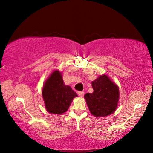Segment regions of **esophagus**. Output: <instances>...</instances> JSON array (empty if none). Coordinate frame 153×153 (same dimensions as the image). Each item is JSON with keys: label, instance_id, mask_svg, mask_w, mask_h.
I'll list each match as a JSON object with an SVG mask.
<instances>
[{"label": "esophagus", "instance_id": "esophagus-1", "mask_svg": "<svg viewBox=\"0 0 153 153\" xmlns=\"http://www.w3.org/2000/svg\"><path fill=\"white\" fill-rule=\"evenodd\" d=\"M78 94H79V95L80 96V97H83V94H84V92H83V91H81V92H78Z\"/></svg>", "mask_w": 153, "mask_h": 153}]
</instances>
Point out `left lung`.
Segmentation results:
<instances>
[{"label":"left lung","mask_w":153,"mask_h":153,"mask_svg":"<svg viewBox=\"0 0 153 153\" xmlns=\"http://www.w3.org/2000/svg\"><path fill=\"white\" fill-rule=\"evenodd\" d=\"M92 87L93 93L84 95L91 114L96 118H102L114 114L120 98L118 85L107 75L102 74L92 81Z\"/></svg>","instance_id":"8db88e82"}]
</instances>
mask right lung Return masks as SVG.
I'll use <instances>...</instances> for the list:
<instances>
[{
    "mask_svg": "<svg viewBox=\"0 0 153 153\" xmlns=\"http://www.w3.org/2000/svg\"><path fill=\"white\" fill-rule=\"evenodd\" d=\"M46 110L50 114L61 115L70 107L77 94L70 85L64 83L62 72L54 70L45 82L42 90Z\"/></svg>",
    "mask_w": 153,
    "mask_h": 153,
    "instance_id": "1",
    "label": "right lung"
}]
</instances>
